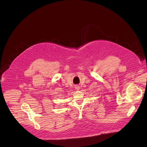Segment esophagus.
<instances>
[{
    "mask_svg": "<svg viewBox=\"0 0 147 147\" xmlns=\"http://www.w3.org/2000/svg\"><path fill=\"white\" fill-rule=\"evenodd\" d=\"M75 88H76V90H79L80 87L78 86H75Z\"/></svg>",
    "mask_w": 147,
    "mask_h": 147,
    "instance_id": "esophagus-1",
    "label": "esophagus"
}]
</instances>
